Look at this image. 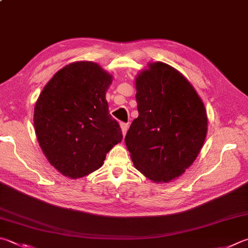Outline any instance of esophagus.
I'll return each mask as SVG.
<instances>
[{
  "mask_svg": "<svg viewBox=\"0 0 248 248\" xmlns=\"http://www.w3.org/2000/svg\"><path fill=\"white\" fill-rule=\"evenodd\" d=\"M120 128H121V131H123L124 136H125V133H127V131H128L129 124H124V123H121L120 124Z\"/></svg>",
  "mask_w": 248,
  "mask_h": 248,
  "instance_id": "esophagus-1",
  "label": "esophagus"
}]
</instances>
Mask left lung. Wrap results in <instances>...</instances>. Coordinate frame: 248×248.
<instances>
[{"mask_svg":"<svg viewBox=\"0 0 248 248\" xmlns=\"http://www.w3.org/2000/svg\"><path fill=\"white\" fill-rule=\"evenodd\" d=\"M139 117L124 138L134 167L154 182H170L194 163L207 134V114L182 74L165 62L136 78Z\"/></svg>","mask_w":248,"mask_h":248,"instance_id":"obj_1","label":"left lung"}]
</instances>
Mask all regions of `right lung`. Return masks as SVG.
Returning a JSON list of instances; mask_svg holds the SVG:
<instances>
[{"label":"right lung","instance_id":"obj_1","mask_svg":"<svg viewBox=\"0 0 248 248\" xmlns=\"http://www.w3.org/2000/svg\"><path fill=\"white\" fill-rule=\"evenodd\" d=\"M112 77L93 62H76L53 76L40 94L33 123L40 147L54 168L71 179L101 168L121 142L105 94Z\"/></svg>","mask_w":248,"mask_h":248}]
</instances>
